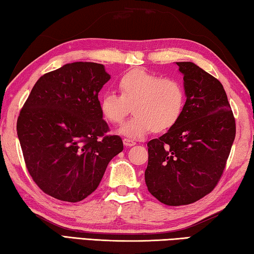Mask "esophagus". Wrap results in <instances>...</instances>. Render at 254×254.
<instances>
[{
  "mask_svg": "<svg viewBox=\"0 0 254 254\" xmlns=\"http://www.w3.org/2000/svg\"><path fill=\"white\" fill-rule=\"evenodd\" d=\"M123 144L126 145V146H128V147H130V146L135 145L136 143H135L134 141H133V140H130V139H124V140H123Z\"/></svg>",
  "mask_w": 254,
  "mask_h": 254,
  "instance_id": "obj_1",
  "label": "esophagus"
}]
</instances>
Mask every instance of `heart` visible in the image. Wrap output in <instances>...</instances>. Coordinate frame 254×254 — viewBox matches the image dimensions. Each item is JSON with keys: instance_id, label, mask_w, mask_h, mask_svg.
Instances as JSON below:
<instances>
[{"instance_id": "heart-1", "label": "heart", "mask_w": 254, "mask_h": 254, "mask_svg": "<svg viewBox=\"0 0 254 254\" xmlns=\"http://www.w3.org/2000/svg\"><path fill=\"white\" fill-rule=\"evenodd\" d=\"M119 89L121 94L107 91L102 95L100 111L105 121L117 126L132 107L134 114L120 127V133L130 139H140L151 131L170 130L186 108V87L177 77L133 70L120 79Z\"/></svg>"}]
</instances>
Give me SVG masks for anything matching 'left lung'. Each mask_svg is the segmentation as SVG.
Listing matches in <instances>:
<instances>
[{
  "label": "left lung",
  "instance_id": "8db88e82",
  "mask_svg": "<svg viewBox=\"0 0 254 254\" xmlns=\"http://www.w3.org/2000/svg\"><path fill=\"white\" fill-rule=\"evenodd\" d=\"M184 75L181 119L147 143V190L172 206L202 199L222 177L236 137V119L221 82L192 62H177Z\"/></svg>",
  "mask_w": 254,
  "mask_h": 254
}]
</instances>
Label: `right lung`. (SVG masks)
I'll list each match as a JSON object with an SVG mask.
<instances>
[{
	"instance_id": "1",
	"label": "right lung",
	"mask_w": 254,
	"mask_h": 254,
	"mask_svg": "<svg viewBox=\"0 0 254 254\" xmlns=\"http://www.w3.org/2000/svg\"><path fill=\"white\" fill-rule=\"evenodd\" d=\"M110 77L103 64L68 63L41 76L23 105L17 136L27 171L48 195L84 200L123 150L100 111L99 92Z\"/></svg>"
}]
</instances>
